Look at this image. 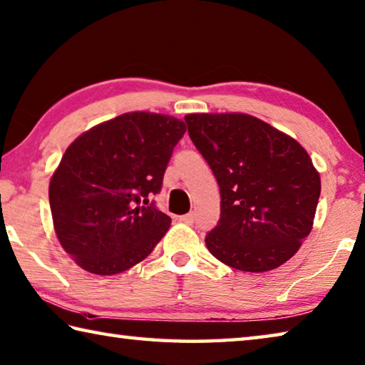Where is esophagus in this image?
Returning a JSON list of instances; mask_svg holds the SVG:
<instances>
[{
  "label": "esophagus",
  "mask_w": 365,
  "mask_h": 365,
  "mask_svg": "<svg viewBox=\"0 0 365 365\" xmlns=\"http://www.w3.org/2000/svg\"><path fill=\"white\" fill-rule=\"evenodd\" d=\"M180 221H183V223H187V225H192L195 223V213H187V215L180 217Z\"/></svg>",
  "instance_id": "esophagus-1"
}]
</instances>
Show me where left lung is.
<instances>
[{"label": "left lung", "instance_id": "obj_1", "mask_svg": "<svg viewBox=\"0 0 365 365\" xmlns=\"http://www.w3.org/2000/svg\"><path fill=\"white\" fill-rule=\"evenodd\" d=\"M192 144L220 187V221L205 245L244 272H267L310 234L321 178L296 139L247 113H190Z\"/></svg>", "mask_w": 365, "mask_h": 365}]
</instances>
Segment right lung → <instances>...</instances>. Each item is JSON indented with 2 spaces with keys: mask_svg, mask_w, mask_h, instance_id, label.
Returning <instances> with one entry per match:
<instances>
[{
  "mask_svg": "<svg viewBox=\"0 0 365 365\" xmlns=\"http://www.w3.org/2000/svg\"><path fill=\"white\" fill-rule=\"evenodd\" d=\"M185 121L128 112L71 144L50 178L48 201L61 247L90 274L115 275L152 253L170 218L148 204Z\"/></svg>",
  "mask_w": 365,
  "mask_h": 365,
  "instance_id": "obj_1",
  "label": "right lung"
}]
</instances>
